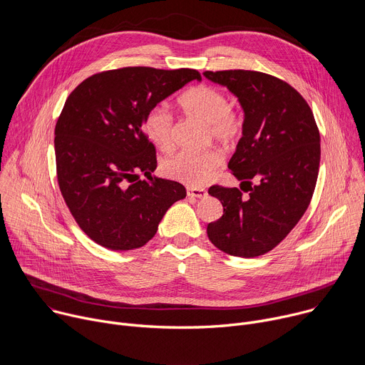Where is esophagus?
Here are the masks:
<instances>
[{"label": "esophagus", "instance_id": "obj_1", "mask_svg": "<svg viewBox=\"0 0 365 365\" xmlns=\"http://www.w3.org/2000/svg\"><path fill=\"white\" fill-rule=\"evenodd\" d=\"M186 192H187V196H190V197H203V196H206V190L203 187L187 186Z\"/></svg>", "mask_w": 365, "mask_h": 365}]
</instances>
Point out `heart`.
<instances>
[{
    "mask_svg": "<svg viewBox=\"0 0 365 365\" xmlns=\"http://www.w3.org/2000/svg\"><path fill=\"white\" fill-rule=\"evenodd\" d=\"M182 110L205 124L211 135L228 143L241 131V121L230 110L228 98L217 88L197 85L179 98ZM145 137L160 150H170L173 145V117L165 106H155L144 117L143 123ZM222 163V154L215 148L179 150L169 155L162 163L166 176L189 186L203 185L215 173Z\"/></svg>",
    "mask_w": 365,
    "mask_h": 365,
    "instance_id": "obj_1",
    "label": "heart"
}]
</instances>
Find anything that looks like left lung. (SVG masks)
Listing matches in <instances>:
<instances>
[{
  "instance_id": "1",
  "label": "left lung",
  "mask_w": 365,
  "mask_h": 365,
  "mask_svg": "<svg viewBox=\"0 0 365 365\" xmlns=\"http://www.w3.org/2000/svg\"><path fill=\"white\" fill-rule=\"evenodd\" d=\"M203 76L227 86L244 111L228 169L249 192L244 198L237 187H210L224 215L207 224V237L230 255L266 254L294 228L314 195L321 162L314 113L294 88L267 73L206 71Z\"/></svg>"
}]
</instances>
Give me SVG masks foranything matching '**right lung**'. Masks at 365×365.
<instances>
[{"label":"right lung","mask_w":365,"mask_h":365,"mask_svg":"<svg viewBox=\"0 0 365 365\" xmlns=\"http://www.w3.org/2000/svg\"><path fill=\"white\" fill-rule=\"evenodd\" d=\"M193 79H202L193 69L123 68L92 75L68 96L55 128L58 182L75 221L96 244L143 247L186 196L179 182L151 176L158 160L143 123Z\"/></svg>","instance_id":"obj_1"}]
</instances>
